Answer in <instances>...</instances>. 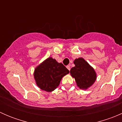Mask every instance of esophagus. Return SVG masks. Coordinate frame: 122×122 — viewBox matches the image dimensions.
<instances>
[{"label": "esophagus", "instance_id": "34e87169", "mask_svg": "<svg viewBox=\"0 0 122 122\" xmlns=\"http://www.w3.org/2000/svg\"><path fill=\"white\" fill-rule=\"evenodd\" d=\"M67 68L69 70V71H70V66H67Z\"/></svg>", "mask_w": 122, "mask_h": 122}]
</instances>
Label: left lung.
Instances as JSON below:
<instances>
[{"label": "left lung", "mask_w": 122, "mask_h": 122, "mask_svg": "<svg viewBox=\"0 0 122 122\" xmlns=\"http://www.w3.org/2000/svg\"><path fill=\"white\" fill-rule=\"evenodd\" d=\"M75 67L70 70V74L75 78L77 85L81 89L90 87L96 80V74L94 69L82 58L74 61Z\"/></svg>", "instance_id": "left-lung-1"}]
</instances>
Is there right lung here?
Here are the masks:
<instances>
[{
  "instance_id": "right-lung-1",
  "label": "right lung",
  "mask_w": 122,
  "mask_h": 122,
  "mask_svg": "<svg viewBox=\"0 0 122 122\" xmlns=\"http://www.w3.org/2000/svg\"><path fill=\"white\" fill-rule=\"evenodd\" d=\"M68 73L69 70L62 63L50 57L36 67L34 78L41 89L51 92L60 85L62 77Z\"/></svg>"
}]
</instances>
